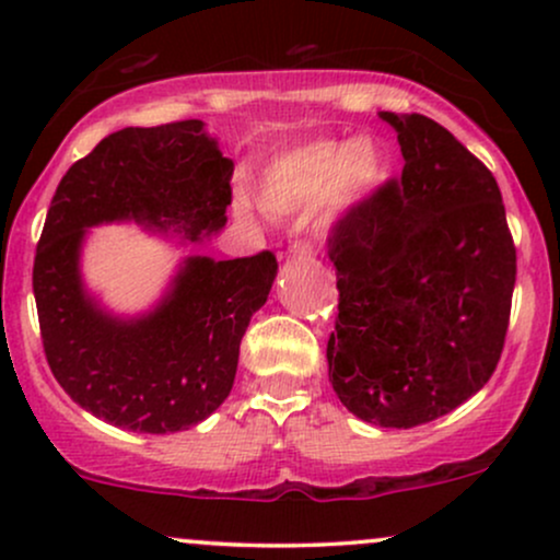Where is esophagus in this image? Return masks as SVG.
Instances as JSON below:
<instances>
[{"label": "esophagus", "mask_w": 560, "mask_h": 560, "mask_svg": "<svg viewBox=\"0 0 560 560\" xmlns=\"http://www.w3.org/2000/svg\"><path fill=\"white\" fill-rule=\"evenodd\" d=\"M289 258L292 260H302V258H311L313 255V247L307 242H294L292 247H289Z\"/></svg>", "instance_id": "obj_1"}]
</instances>
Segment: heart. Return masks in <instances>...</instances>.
Instances as JSON below:
<instances>
[{"label":"heart","mask_w":560,"mask_h":560,"mask_svg":"<svg viewBox=\"0 0 560 560\" xmlns=\"http://www.w3.org/2000/svg\"><path fill=\"white\" fill-rule=\"evenodd\" d=\"M387 173L389 155L374 137L311 141L268 165L260 182V202L271 213H294L318 199L320 218L331 223L374 195Z\"/></svg>","instance_id":"obj_1"}]
</instances>
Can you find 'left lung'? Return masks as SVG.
I'll return each mask as SVG.
<instances>
[{
    "label": "left lung",
    "mask_w": 560,
    "mask_h": 560,
    "mask_svg": "<svg viewBox=\"0 0 560 560\" xmlns=\"http://www.w3.org/2000/svg\"><path fill=\"white\" fill-rule=\"evenodd\" d=\"M402 173L331 231L339 316L326 361L358 419L413 429L490 382L503 352L516 247L487 165L419 113H378Z\"/></svg>",
    "instance_id": "8db88e82"
}]
</instances>
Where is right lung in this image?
<instances>
[{"label": "right lung", "mask_w": 560, "mask_h": 560, "mask_svg": "<svg viewBox=\"0 0 560 560\" xmlns=\"http://www.w3.org/2000/svg\"><path fill=\"white\" fill-rule=\"evenodd\" d=\"M234 163L202 120L124 128L73 163L57 186L34 260L47 363L70 400L144 434L184 432L234 387L249 318L279 271L273 253L189 255L141 316H115L89 294L81 249L92 226L133 221L205 242L226 226Z\"/></svg>", "instance_id": "obj_1"}]
</instances>
